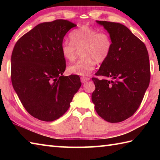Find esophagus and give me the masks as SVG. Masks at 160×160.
<instances>
[{"label": "esophagus", "mask_w": 160, "mask_h": 160, "mask_svg": "<svg viewBox=\"0 0 160 160\" xmlns=\"http://www.w3.org/2000/svg\"><path fill=\"white\" fill-rule=\"evenodd\" d=\"M81 81H82V82H87V81H89L90 80V78L89 77H81Z\"/></svg>", "instance_id": "1"}]
</instances>
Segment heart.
<instances>
[{
    "label": "heart",
    "instance_id": "obj_1",
    "mask_svg": "<svg viewBox=\"0 0 160 160\" xmlns=\"http://www.w3.org/2000/svg\"><path fill=\"white\" fill-rule=\"evenodd\" d=\"M71 40L61 44L62 56L69 62L76 59V52L81 49L82 59L68 67L69 73L87 76L95 69L96 62L103 63L107 60L112 49V40L107 32H99L91 27L84 25L71 33Z\"/></svg>",
    "mask_w": 160,
    "mask_h": 160
}]
</instances>
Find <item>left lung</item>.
Wrapping results in <instances>:
<instances>
[{
	"label": "left lung",
	"instance_id": "obj_1",
	"mask_svg": "<svg viewBox=\"0 0 160 160\" xmlns=\"http://www.w3.org/2000/svg\"><path fill=\"white\" fill-rule=\"evenodd\" d=\"M96 22L109 33L112 49L93 78L96 89L91 96L95 109L108 122L127 120L140 107L150 82L149 57L144 43L120 23Z\"/></svg>",
	"mask_w": 160,
	"mask_h": 160
}]
</instances>
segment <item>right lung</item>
Listing matches in <instances>:
<instances>
[{"label": "right lung", "instance_id": "add662e5", "mask_svg": "<svg viewBox=\"0 0 160 160\" xmlns=\"http://www.w3.org/2000/svg\"><path fill=\"white\" fill-rule=\"evenodd\" d=\"M76 26L62 19L38 24L13 47V87L26 111L40 120L52 122L65 113L81 86L77 75L62 76L66 60L61 44Z\"/></svg>", "mask_w": 160, "mask_h": 160}]
</instances>
